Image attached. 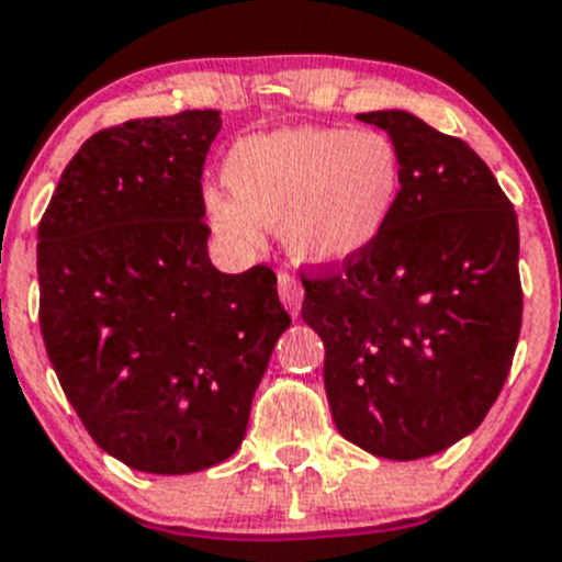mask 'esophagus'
Listing matches in <instances>:
<instances>
[{
    "label": "esophagus",
    "instance_id": "34e87169",
    "mask_svg": "<svg viewBox=\"0 0 562 562\" xmlns=\"http://www.w3.org/2000/svg\"><path fill=\"white\" fill-rule=\"evenodd\" d=\"M277 288H280V299L288 307V313L299 315V307H302V296H304L302 282H299L293 274H288V271H280V277H277Z\"/></svg>",
    "mask_w": 562,
    "mask_h": 562
}]
</instances>
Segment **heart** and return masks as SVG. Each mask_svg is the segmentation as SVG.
<instances>
[{
	"mask_svg": "<svg viewBox=\"0 0 562 562\" xmlns=\"http://www.w3.org/2000/svg\"><path fill=\"white\" fill-rule=\"evenodd\" d=\"M231 198L203 194L205 216L231 241L258 247L280 227L285 249L310 266L368 252L395 216L403 159L384 131L299 125L244 136L222 165Z\"/></svg>",
	"mask_w": 562,
	"mask_h": 562,
	"instance_id": "heart-1",
	"label": "heart"
}]
</instances>
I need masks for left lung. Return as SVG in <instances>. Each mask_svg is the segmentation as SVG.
<instances>
[{
	"label": "left lung",
	"mask_w": 562,
	"mask_h": 562,
	"mask_svg": "<svg viewBox=\"0 0 562 562\" xmlns=\"http://www.w3.org/2000/svg\"><path fill=\"white\" fill-rule=\"evenodd\" d=\"M390 134L403 192L359 258L302 271L335 426L379 459L442 453L497 401L521 329L519 222L486 161L412 112L357 114Z\"/></svg>",
	"instance_id": "1"
}]
</instances>
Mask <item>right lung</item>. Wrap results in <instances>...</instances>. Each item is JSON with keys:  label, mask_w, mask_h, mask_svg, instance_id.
I'll list each match as a JSON object with an SVG mask.
<instances>
[{"label": "right lung", "mask_w": 562, "mask_h": 562, "mask_svg": "<svg viewBox=\"0 0 562 562\" xmlns=\"http://www.w3.org/2000/svg\"><path fill=\"white\" fill-rule=\"evenodd\" d=\"M222 117L189 109L92 134L37 225L41 331L101 450L154 475L231 459L291 315L269 266L209 258L203 165Z\"/></svg>", "instance_id": "obj_1"}]
</instances>
